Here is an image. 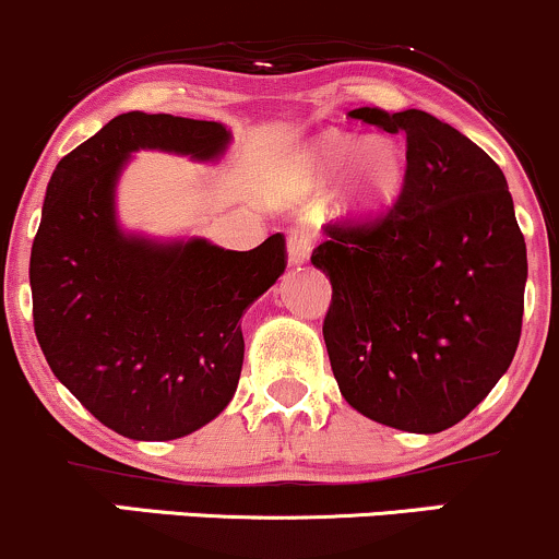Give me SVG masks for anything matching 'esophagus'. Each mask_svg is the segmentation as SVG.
I'll return each instance as SVG.
<instances>
[{
    "instance_id": "esophagus-1",
    "label": "esophagus",
    "mask_w": 559,
    "mask_h": 559,
    "mask_svg": "<svg viewBox=\"0 0 559 559\" xmlns=\"http://www.w3.org/2000/svg\"><path fill=\"white\" fill-rule=\"evenodd\" d=\"M310 249H312V236L310 230L305 228H294L289 233V267H299L310 260Z\"/></svg>"
}]
</instances>
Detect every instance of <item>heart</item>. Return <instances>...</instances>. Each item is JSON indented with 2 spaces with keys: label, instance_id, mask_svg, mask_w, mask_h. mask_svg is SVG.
I'll use <instances>...</instances> for the list:
<instances>
[{
  "label": "heart",
  "instance_id": "b5f03b06",
  "mask_svg": "<svg viewBox=\"0 0 559 559\" xmlns=\"http://www.w3.org/2000/svg\"><path fill=\"white\" fill-rule=\"evenodd\" d=\"M406 167V151L392 138L323 130L292 153L284 177L299 195L321 193L336 177L334 210L349 219H373L397 201Z\"/></svg>",
  "mask_w": 559,
  "mask_h": 559
}]
</instances>
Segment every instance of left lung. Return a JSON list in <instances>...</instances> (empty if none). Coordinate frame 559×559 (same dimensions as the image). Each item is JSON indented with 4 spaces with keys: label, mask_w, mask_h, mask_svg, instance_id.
Listing matches in <instances>:
<instances>
[{
    "label": "left lung",
    "mask_w": 559,
    "mask_h": 559,
    "mask_svg": "<svg viewBox=\"0 0 559 559\" xmlns=\"http://www.w3.org/2000/svg\"><path fill=\"white\" fill-rule=\"evenodd\" d=\"M406 134L401 199L377 223L329 225L310 262L329 275L331 371L358 414L432 435L462 421L514 358L528 278L504 171L425 110L355 108Z\"/></svg>",
    "instance_id": "8db88e82"
}]
</instances>
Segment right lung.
I'll list each match as a JSON object with an SVG mask.
<instances>
[{
    "label": "right lung",
    "instance_id": "add662e5",
    "mask_svg": "<svg viewBox=\"0 0 559 559\" xmlns=\"http://www.w3.org/2000/svg\"><path fill=\"white\" fill-rule=\"evenodd\" d=\"M219 121L130 110L63 156L31 247L34 331L55 377L132 440L186 438L233 401L241 318L286 267L281 233L230 251L206 238L127 233L116 186L138 151L219 162Z\"/></svg>",
    "mask_w": 559,
    "mask_h": 559
}]
</instances>
